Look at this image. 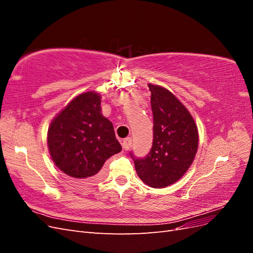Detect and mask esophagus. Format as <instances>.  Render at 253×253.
Returning <instances> with one entry per match:
<instances>
[{"mask_svg": "<svg viewBox=\"0 0 253 253\" xmlns=\"http://www.w3.org/2000/svg\"><path fill=\"white\" fill-rule=\"evenodd\" d=\"M131 147H132V138L127 137V138H126L124 142H122V148H124L126 151H127L131 149Z\"/></svg>", "mask_w": 253, "mask_h": 253, "instance_id": "34e87169", "label": "esophagus"}]
</instances>
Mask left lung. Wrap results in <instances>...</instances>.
<instances>
[{
    "instance_id": "obj_1",
    "label": "left lung",
    "mask_w": 253,
    "mask_h": 253,
    "mask_svg": "<svg viewBox=\"0 0 253 253\" xmlns=\"http://www.w3.org/2000/svg\"><path fill=\"white\" fill-rule=\"evenodd\" d=\"M153 112V145L147 157L134 158L139 178L151 188L173 185L192 165L198 131L188 109L169 89L149 83Z\"/></svg>"
}]
</instances>
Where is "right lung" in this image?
Returning <instances> with one entry per match:
<instances>
[{
  "instance_id": "1",
  "label": "right lung",
  "mask_w": 253,
  "mask_h": 253,
  "mask_svg": "<svg viewBox=\"0 0 253 253\" xmlns=\"http://www.w3.org/2000/svg\"><path fill=\"white\" fill-rule=\"evenodd\" d=\"M101 96L88 90L76 96L48 126L53 164L70 177L96 181L104 163L121 151L112 122L101 113Z\"/></svg>"
}]
</instances>
